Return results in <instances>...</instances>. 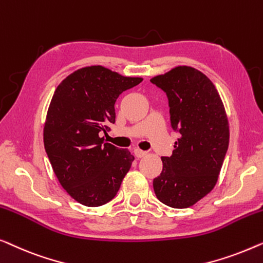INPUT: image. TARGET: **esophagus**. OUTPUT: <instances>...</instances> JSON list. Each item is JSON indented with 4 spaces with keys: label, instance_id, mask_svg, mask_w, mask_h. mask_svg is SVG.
<instances>
[{
    "label": "esophagus",
    "instance_id": "1",
    "mask_svg": "<svg viewBox=\"0 0 263 263\" xmlns=\"http://www.w3.org/2000/svg\"><path fill=\"white\" fill-rule=\"evenodd\" d=\"M133 153H135V156L137 158H142V157H144L146 155V151H143V150H140V149H135V151H133Z\"/></svg>",
    "mask_w": 263,
    "mask_h": 263
}]
</instances>
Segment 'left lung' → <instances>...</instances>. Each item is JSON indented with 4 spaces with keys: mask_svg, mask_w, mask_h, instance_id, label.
<instances>
[{
    "mask_svg": "<svg viewBox=\"0 0 263 263\" xmlns=\"http://www.w3.org/2000/svg\"><path fill=\"white\" fill-rule=\"evenodd\" d=\"M150 82L167 94L170 125L180 135L154 179L158 200L187 209L216 186L229 146V123L214 84L191 66H176Z\"/></svg>",
    "mask_w": 263,
    "mask_h": 263,
    "instance_id": "left-lung-1",
    "label": "left lung"
}]
</instances>
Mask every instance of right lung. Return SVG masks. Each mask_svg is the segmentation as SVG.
<instances>
[{
  "instance_id": "1",
  "label": "right lung",
  "mask_w": 263,
  "mask_h": 263,
  "mask_svg": "<svg viewBox=\"0 0 263 263\" xmlns=\"http://www.w3.org/2000/svg\"><path fill=\"white\" fill-rule=\"evenodd\" d=\"M142 81L93 65L73 71L54 90L44 146L59 183L80 204H107L130 170L133 155L103 142L101 135L116 123L118 96Z\"/></svg>"
}]
</instances>
